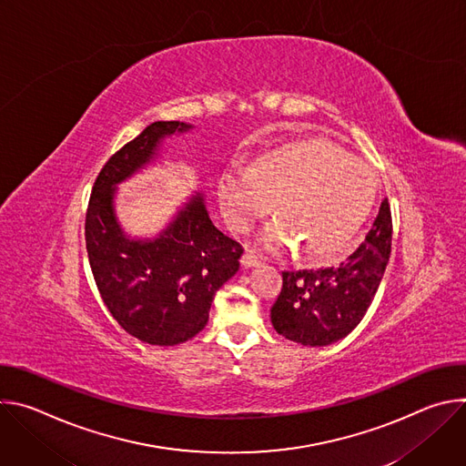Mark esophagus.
Wrapping results in <instances>:
<instances>
[{"instance_id":"1","label":"esophagus","mask_w":466,"mask_h":466,"mask_svg":"<svg viewBox=\"0 0 466 466\" xmlns=\"http://www.w3.org/2000/svg\"><path fill=\"white\" fill-rule=\"evenodd\" d=\"M241 263H243V268H256V265L259 263V258L252 250L247 248L243 258H241Z\"/></svg>"}]
</instances>
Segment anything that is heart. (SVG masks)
<instances>
[{"mask_svg": "<svg viewBox=\"0 0 466 466\" xmlns=\"http://www.w3.org/2000/svg\"><path fill=\"white\" fill-rule=\"evenodd\" d=\"M376 175L363 160L328 142H289L265 153L250 167H232L219 180V203L236 232H248L275 208L259 234L269 248L291 247L328 259L339 254L370 212Z\"/></svg>", "mask_w": 466, "mask_h": 466, "instance_id": "b5f03b06", "label": "heart"}]
</instances>
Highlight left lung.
Listing matches in <instances>:
<instances>
[{
  "instance_id": "8db88e82",
  "label": "left lung",
  "mask_w": 466,
  "mask_h": 466,
  "mask_svg": "<svg viewBox=\"0 0 466 466\" xmlns=\"http://www.w3.org/2000/svg\"><path fill=\"white\" fill-rule=\"evenodd\" d=\"M392 239L387 198L360 247L334 268L282 271V291L271 308L280 336L306 347L347 338L365 317L383 279Z\"/></svg>"
}]
</instances>
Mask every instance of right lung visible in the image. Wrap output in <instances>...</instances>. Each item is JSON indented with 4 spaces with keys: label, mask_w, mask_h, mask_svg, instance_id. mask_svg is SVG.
<instances>
[{
    "label": "right lung",
    "mask_w": 466,
    "mask_h": 466,
    "mask_svg": "<svg viewBox=\"0 0 466 466\" xmlns=\"http://www.w3.org/2000/svg\"><path fill=\"white\" fill-rule=\"evenodd\" d=\"M191 125L155 121L116 151L99 171L86 210L85 238L92 275L119 326L144 343L173 347L195 338L216 291L239 269L243 247L214 227L195 195L153 241H130L116 214V184L153 160L162 138Z\"/></svg>",
    "instance_id": "1"
}]
</instances>
